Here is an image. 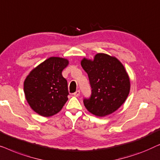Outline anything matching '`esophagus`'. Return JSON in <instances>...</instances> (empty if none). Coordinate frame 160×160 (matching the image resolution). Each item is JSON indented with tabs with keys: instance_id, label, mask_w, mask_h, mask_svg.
<instances>
[{
	"instance_id": "34e87169",
	"label": "esophagus",
	"mask_w": 160,
	"mask_h": 160,
	"mask_svg": "<svg viewBox=\"0 0 160 160\" xmlns=\"http://www.w3.org/2000/svg\"><path fill=\"white\" fill-rule=\"evenodd\" d=\"M80 91H79V90H78V91H76L75 93H73V96H75V97H78V96H80Z\"/></svg>"
}]
</instances>
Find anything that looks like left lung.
<instances>
[{
  "label": "left lung",
  "instance_id": "8db88e82",
  "mask_svg": "<svg viewBox=\"0 0 160 160\" xmlns=\"http://www.w3.org/2000/svg\"><path fill=\"white\" fill-rule=\"evenodd\" d=\"M81 66L92 88L91 97L83 101L88 111L102 118L118 110L130 89L129 76L122 63L116 57L99 53L93 60L83 58Z\"/></svg>",
  "mask_w": 160,
  "mask_h": 160
}]
</instances>
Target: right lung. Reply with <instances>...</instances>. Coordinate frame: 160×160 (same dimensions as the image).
Wrapping results in <instances>:
<instances>
[{"mask_svg":"<svg viewBox=\"0 0 160 160\" xmlns=\"http://www.w3.org/2000/svg\"><path fill=\"white\" fill-rule=\"evenodd\" d=\"M67 58L50 57L30 72L24 82L25 98L33 111L42 117L57 114L68 100L67 81L62 71Z\"/></svg>","mask_w":160,"mask_h":160,"instance_id":"add662e5","label":"right lung"}]
</instances>
